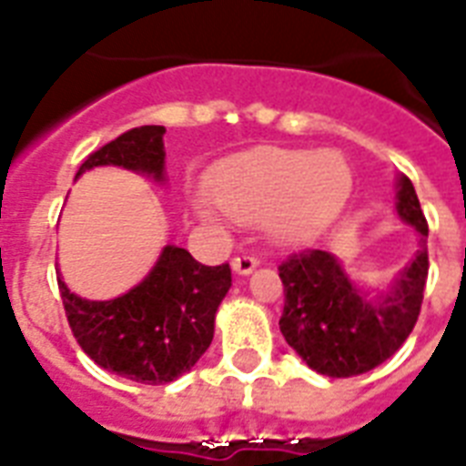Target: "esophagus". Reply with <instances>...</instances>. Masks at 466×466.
Returning a JSON list of instances; mask_svg holds the SVG:
<instances>
[{
    "instance_id": "obj_1",
    "label": "esophagus",
    "mask_w": 466,
    "mask_h": 466,
    "mask_svg": "<svg viewBox=\"0 0 466 466\" xmlns=\"http://www.w3.org/2000/svg\"><path fill=\"white\" fill-rule=\"evenodd\" d=\"M258 266V258L254 254H239L232 258V268L239 273V276H248L251 270Z\"/></svg>"
}]
</instances>
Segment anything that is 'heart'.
Returning <instances> with one entry per match:
<instances>
[{"instance_id": "heart-1", "label": "heart", "mask_w": 466, "mask_h": 466, "mask_svg": "<svg viewBox=\"0 0 466 466\" xmlns=\"http://www.w3.org/2000/svg\"><path fill=\"white\" fill-rule=\"evenodd\" d=\"M353 171L339 152L261 147L227 159L212 174L210 193L241 222L268 219L280 244H305L346 208Z\"/></svg>"}]
</instances>
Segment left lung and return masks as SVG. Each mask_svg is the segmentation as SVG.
<instances>
[{"label": "left lung", "mask_w": 466, "mask_h": 466, "mask_svg": "<svg viewBox=\"0 0 466 466\" xmlns=\"http://www.w3.org/2000/svg\"><path fill=\"white\" fill-rule=\"evenodd\" d=\"M397 212L419 229V251L397 288L377 302H370L321 248L290 254L278 266L285 288L280 331L319 375L370 372L397 353L419 321L428 278V222L406 176L399 178Z\"/></svg>", "instance_id": "1"}]
</instances>
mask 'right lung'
Masks as SVG:
<instances>
[{"mask_svg":"<svg viewBox=\"0 0 466 466\" xmlns=\"http://www.w3.org/2000/svg\"><path fill=\"white\" fill-rule=\"evenodd\" d=\"M164 126H140L91 152L76 176L91 167H126L164 178ZM60 285L69 329L91 360L140 384H167L188 372L208 350L215 311L232 285L229 263L203 266L186 248L167 247L137 288L106 302H91Z\"/></svg>","mask_w":466,"mask_h":466,"instance_id":"1","label":"right lung"}]
</instances>
